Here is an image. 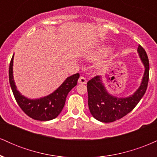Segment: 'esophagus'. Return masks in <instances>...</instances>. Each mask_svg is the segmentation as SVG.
<instances>
[{
  "label": "esophagus",
  "mask_w": 157,
  "mask_h": 157,
  "mask_svg": "<svg viewBox=\"0 0 157 157\" xmlns=\"http://www.w3.org/2000/svg\"><path fill=\"white\" fill-rule=\"evenodd\" d=\"M78 82L80 84H86V82H87V80H86V79L85 78V77H80V78H79V80H78Z\"/></svg>",
  "instance_id": "34e87169"
}]
</instances>
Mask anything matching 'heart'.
<instances>
[{
  "label": "heart",
  "instance_id": "b5f03b06",
  "mask_svg": "<svg viewBox=\"0 0 157 157\" xmlns=\"http://www.w3.org/2000/svg\"><path fill=\"white\" fill-rule=\"evenodd\" d=\"M108 52V50H100L96 53H94V55L91 56V58H96V57H101V56L105 55L106 53Z\"/></svg>",
  "mask_w": 157,
  "mask_h": 157
}]
</instances>
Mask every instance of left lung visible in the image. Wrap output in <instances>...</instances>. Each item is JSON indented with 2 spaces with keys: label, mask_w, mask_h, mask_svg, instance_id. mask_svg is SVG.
<instances>
[{
  "label": "left lung",
  "mask_w": 157,
  "mask_h": 157,
  "mask_svg": "<svg viewBox=\"0 0 157 157\" xmlns=\"http://www.w3.org/2000/svg\"><path fill=\"white\" fill-rule=\"evenodd\" d=\"M137 52L145 66V72L140 87L133 94L126 97H117L110 94L102 82L101 76L93 77L87 82L90 112L98 121L112 122L120 120L131 112L145 94L149 80L148 57L140 45Z\"/></svg>",
  "instance_id": "left-lung-1"
}]
</instances>
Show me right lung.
<instances>
[{
    "mask_svg": "<svg viewBox=\"0 0 157 157\" xmlns=\"http://www.w3.org/2000/svg\"><path fill=\"white\" fill-rule=\"evenodd\" d=\"M12 56L9 70V79L16 101L23 112L29 117L40 121H48L57 117L63 109L68 92L77 86L80 75L78 73L67 77L53 93L39 99H29L17 91L13 77Z\"/></svg>",
    "mask_w": 157,
    "mask_h": 157,
    "instance_id": "add662e5",
    "label": "right lung"
}]
</instances>
